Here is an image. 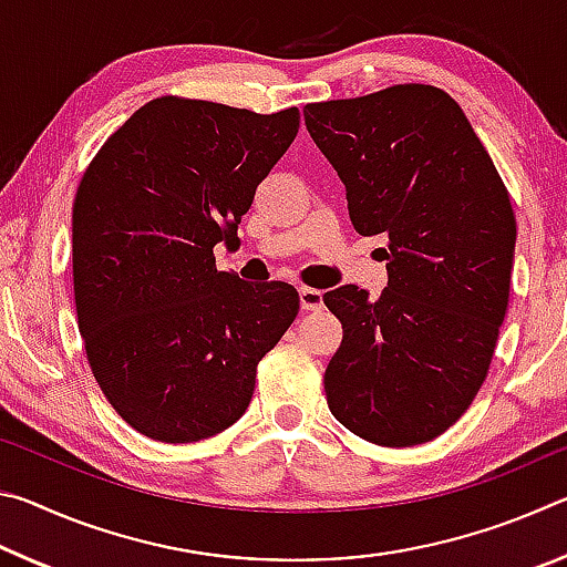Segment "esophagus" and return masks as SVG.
<instances>
[{
  "label": "esophagus",
  "instance_id": "1",
  "mask_svg": "<svg viewBox=\"0 0 567 567\" xmlns=\"http://www.w3.org/2000/svg\"><path fill=\"white\" fill-rule=\"evenodd\" d=\"M322 292L312 290V287H300V307L305 312H318L322 310Z\"/></svg>",
  "mask_w": 567,
  "mask_h": 567
}]
</instances>
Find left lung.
I'll return each mask as SVG.
<instances>
[{
  "label": "left lung",
  "mask_w": 567,
  "mask_h": 567,
  "mask_svg": "<svg viewBox=\"0 0 567 567\" xmlns=\"http://www.w3.org/2000/svg\"><path fill=\"white\" fill-rule=\"evenodd\" d=\"M360 235H380L388 287L324 292L342 344L324 370L350 433L388 447L443 435L475 400L505 320L515 257L511 195L465 112L430 84L307 104Z\"/></svg>",
  "instance_id": "obj_1"
}]
</instances>
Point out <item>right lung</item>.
Instances as JSON below:
<instances>
[{
  "label": "right lung",
  "mask_w": 567,
  "mask_h": 567,
  "mask_svg": "<svg viewBox=\"0 0 567 567\" xmlns=\"http://www.w3.org/2000/svg\"><path fill=\"white\" fill-rule=\"evenodd\" d=\"M297 107L257 114L159 97L104 142L76 187V322L120 417L159 443L223 433L252 400L257 362L300 310L285 282L219 272L255 189L292 145Z\"/></svg>",
  "instance_id": "1"
}]
</instances>
